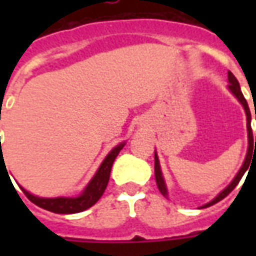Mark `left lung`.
Here are the masks:
<instances>
[{"mask_svg": "<svg viewBox=\"0 0 256 256\" xmlns=\"http://www.w3.org/2000/svg\"><path fill=\"white\" fill-rule=\"evenodd\" d=\"M228 79H229V90H230L233 94L236 96V98L240 101V104L244 106V111H246V115H247V132H248V150H247V156H246V160L242 163V168L238 170L237 172V176L234 177V180L232 181L228 186H226L222 192L216 196L215 198H212L210 203L204 204L202 208H206V207H210V206H212V204L218 203L220 202L222 198H225L229 193L233 190V189L236 188L237 184L240 182V180L244 176V172L248 170V166H250V163H251V156L255 155L256 154V136L255 138H254L252 136V128H251V112H250V106L247 104V100L244 98V96H242V90H240V84H238V80L236 79V76L230 72V71H228ZM255 120H256V111H255ZM155 178H156V184H158V188L160 190V193L163 196H167V188H166V184H164V178L162 176V170H160V164H159V159H158V155H156L155 152Z\"/></svg>", "mask_w": 256, "mask_h": 256, "instance_id": "obj_1", "label": "left lung"}]
</instances>
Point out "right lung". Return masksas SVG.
I'll return each mask as SVG.
<instances>
[{
  "label": "right lung",
  "instance_id": "add662e5",
  "mask_svg": "<svg viewBox=\"0 0 256 256\" xmlns=\"http://www.w3.org/2000/svg\"><path fill=\"white\" fill-rule=\"evenodd\" d=\"M124 144L126 142H120L119 145H116L106 156V159L102 160L101 166L98 167L94 177L92 178V181L88 184V186L84 188V192L80 193L78 198H38V196H34L30 192H27L24 188H22V186L20 188L24 192V194L28 198L30 202L36 204L41 208L48 210V211H52V212H56V214H75V212L84 211V210L90 208L92 206H94L100 200L102 193L106 192L114 160L116 159L118 154L122 150ZM1 160H2V156H1Z\"/></svg>",
  "mask_w": 256,
  "mask_h": 256
}]
</instances>
